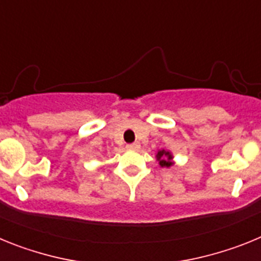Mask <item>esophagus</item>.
Returning <instances> with one entry per match:
<instances>
[{
	"mask_svg": "<svg viewBox=\"0 0 261 261\" xmlns=\"http://www.w3.org/2000/svg\"><path fill=\"white\" fill-rule=\"evenodd\" d=\"M138 147H140V145H138V144H128V145H126V149H129V150H137Z\"/></svg>",
	"mask_w": 261,
	"mask_h": 261,
	"instance_id": "obj_1",
	"label": "esophagus"
}]
</instances>
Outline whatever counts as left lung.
<instances>
[{
    "label": "left lung",
    "mask_w": 261,
    "mask_h": 261,
    "mask_svg": "<svg viewBox=\"0 0 261 261\" xmlns=\"http://www.w3.org/2000/svg\"><path fill=\"white\" fill-rule=\"evenodd\" d=\"M156 161H158L159 165L162 166V167H170V166L174 165V162H172V154L166 150H159L156 153Z\"/></svg>",
    "instance_id": "left-lung-1"
}]
</instances>
